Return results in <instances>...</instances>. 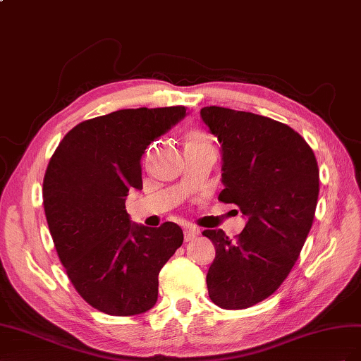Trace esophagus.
Returning a JSON list of instances; mask_svg holds the SVG:
<instances>
[{
    "label": "esophagus",
    "mask_w": 361,
    "mask_h": 361,
    "mask_svg": "<svg viewBox=\"0 0 361 361\" xmlns=\"http://www.w3.org/2000/svg\"><path fill=\"white\" fill-rule=\"evenodd\" d=\"M200 234V230L197 228V226H186V228H184V240H192V239H195L197 238V235Z\"/></svg>",
    "instance_id": "esophagus-1"
}]
</instances>
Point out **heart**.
Masks as SVG:
<instances>
[{"label":"heart","mask_w":361,"mask_h":361,"mask_svg":"<svg viewBox=\"0 0 361 361\" xmlns=\"http://www.w3.org/2000/svg\"><path fill=\"white\" fill-rule=\"evenodd\" d=\"M213 148L210 136L201 128H192L186 133V151Z\"/></svg>","instance_id":"heart-1"}]
</instances>
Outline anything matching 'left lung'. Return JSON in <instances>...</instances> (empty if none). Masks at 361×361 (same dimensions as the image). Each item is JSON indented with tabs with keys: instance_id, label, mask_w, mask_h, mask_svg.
<instances>
[{
	"instance_id": "obj_1",
	"label": "left lung",
	"mask_w": 361,
	"mask_h": 361,
	"mask_svg": "<svg viewBox=\"0 0 361 361\" xmlns=\"http://www.w3.org/2000/svg\"><path fill=\"white\" fill-rule=\"evenodd\" d=\"M201 118L222 147L219 200L248 216L234 239L202 231L216 248L209 296L240 310L269 298L290 274L314 219L319 168L305 139L283 122L216 106L201 109Z\"/></svg>"
}]
</instances>
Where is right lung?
I'll use <instances>...</instances> for the list:
<instances>
[{"label":"right lung","instance_id":"obj_1","mask_svg":"<svg viewBox=\"0 0 361 361\" xmlns=\"http://www.w3.org/2000/svg\"><path fill=\"white\" fill-rule=\"evenodd\" d=\"M186 107L123 109L80 122L61 139L44 177V209L61 264L78 295L110 316L157 302L159 272L183 243L177 224L133 225L126 198L142 190L140 159Z\"/></svg>","mask_w":361,"mask_h":361}]
</instances>
